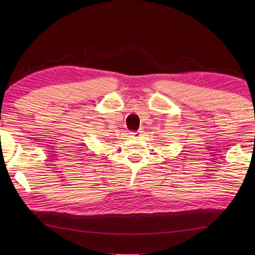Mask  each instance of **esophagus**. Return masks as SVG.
<instances>
[{
	"mask_svg": "<svg viewBox=\"0 0 255 255\" xmlns=\"http://www.w3.org/2000/svg\"><path fill=\"white\" fill-rule=\"evenodd\" d=\"M129 135H130V137H139V136H141V131H131V132H129Z\"/></svg>",
	"mask_w": 255,
	"mask_h": 255,
	"instance_id": "1",
	"label": "esophagus"
}]
</instances>
